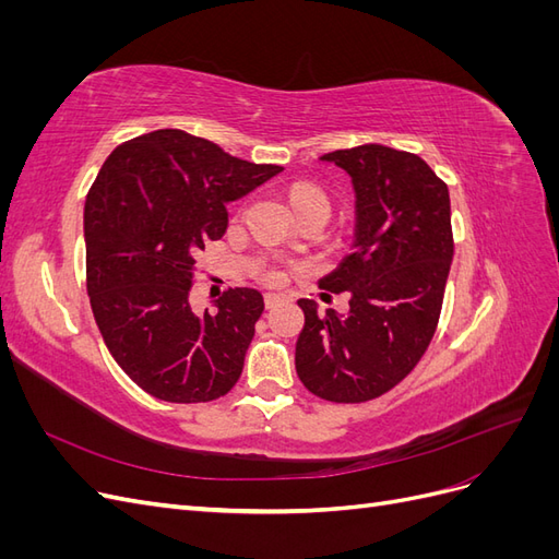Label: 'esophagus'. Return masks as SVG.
<instances>
[{"label": "esophagus", "instance_id": "esophagus-1", "mask_svg": "<svg viewBox=\"0 0 559 559\" xmlns=\"http://www.w3.org/2000/svg\"><path fill=\"white\" fill-rule=\"evenodd\" d=\"M280 300H282V296H277V294H265V298H263L265 310H273Z\"/></svg>", "mask_w": 559, "mask_h": 559}]
</instances>
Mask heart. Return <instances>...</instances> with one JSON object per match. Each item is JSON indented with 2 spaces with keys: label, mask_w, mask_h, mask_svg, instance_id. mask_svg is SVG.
I'll use <instances>...</instances> for the list:
<instances>
[{
  "label": "heart",
  "mask_w": 559,
  "mask_h": 559,
  "mask_svg": "<svg viewBox=\"0 0 559 559\" xmlns=\"http://www.w3.org/2000/svg\"><path fill=\"white\" fill-rule=\"evenodd\" d=\"M289 200H292V207L296 210V214L317 212V214H321L324 218L331 216V198L317 183H298V186H294L292 193H289ZM286 273H289V270H286L284 263L261 261L257 265V275L263 282H267V284H282L286 280Z\"/></svg>",
  "instance_id": "b5f03b06"
}]
</instances>
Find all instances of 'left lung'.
Listing matches in <instances>:
<instances>
[{"label": "left lung", "mask_w": 559, "mask_h": 559, "mask_svg": "<svg viewBox=\"0 0 559 559\" xmlns=\"http://www.w3.org/2000/svg\"><path fill=\"white\" fill-rule=\"evenodd\" d=\"M321 158L343 167L357 191L354 251L319 282L347 292L349 312L319 317L312 300H298L306 326L296 370L319 399L366 403L408 378L436 333L454 253L450 193L411 151L361 144Z\"/></svg>", "instance_id": "left-lung-1"}]
</instances>
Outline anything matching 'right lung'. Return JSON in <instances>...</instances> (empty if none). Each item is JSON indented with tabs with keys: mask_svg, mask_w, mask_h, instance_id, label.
<instances>
[{
	"mask_svg": "<svg viewBox=\"0 0 559 559\" xmlns=\"http://www.w3.org/2000/svg\"><path fill=\"white\" fill-rule=\"evenodd\" d=\"M282 170L175 128L128 140L105 160L83 210L86 286L107 349L146 394L207 403L240 380L263 296L235 286L214 314H193L195 259L224 238L228 202Z\"/></svg>",
	"mask_w": 559,
	"mask_h": 559,
	"instance_id": "1",
	"label": "right lung"
}]
</instances>
